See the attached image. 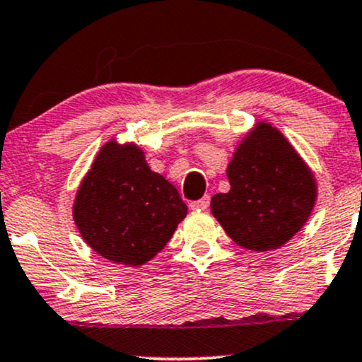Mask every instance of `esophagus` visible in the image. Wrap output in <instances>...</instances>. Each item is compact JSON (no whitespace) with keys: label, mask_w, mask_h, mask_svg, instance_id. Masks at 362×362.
Wrapping results in <instances>:
<instances>
[{"label":"esophagus","mask_w":362,"mask_h":362,"mask_svg":"<svg viewBox=\"0 0 362 362\" xmlns=\"http://www.w3.org/2000/svg\"><path fill=\"white\" fill-rule=\"evenodd\" d=\"M208 208H209V196H204L201 197V199L190 202V209H202V211H206Z\"/></svg>","instance_id":"34e87169"}]
</instances>
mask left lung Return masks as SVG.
I'll list each match as a JSON object with an SVG mask.
<instances>
[{
  "mask_svg": "<svg viewBox=\"0 0 362 362\" xmlns=\"http://www.w3.org/2000/svg\"><path fill=\"white\" fill-rule=\"evenodd\" d=\"M226 177L230 190L213 196L211 213L226 235L249 251L287 244L315 208V175L272 123L257 122L245 134Z\"/></svg>",
  "mask_w": 362,
  "mask_h": 362,
  "instance_id": "obj_1",
  "label": "left lung"
}]
</instances>
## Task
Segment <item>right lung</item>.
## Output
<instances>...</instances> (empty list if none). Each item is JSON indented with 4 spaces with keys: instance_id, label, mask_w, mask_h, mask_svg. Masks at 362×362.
<instances>
[{
    "instance_id": "right-lung-1",
    "label": "right lung",
    "mask_w": 362,
    "mask_h": 362,
    "mask_svg": "<svg viewBox=\"0 0 362 362\" xmlns=\"http://www.w3.org/2000/svg\"><path fill=\"white\" fill-rule=\"evenodd\" d=\"M187 206L146 163L137 144L111 139L99 149L74 201L82 239L111 263L141 266L168 244Z\"/></svg>"
}]
</instances>
